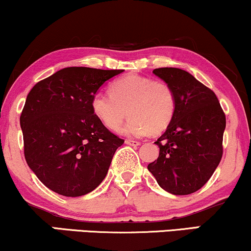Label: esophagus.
I'll list each match as a JSON object with an SVG mask.
<instances>
[{
    "label": "esophagus",
    "instance_id": "1",
    "mask_svg": "<svg viewBox=\"0 0 251 251\" xmlns=\"http://www.w3.org/2000/svg\"><path fill=\"white\" fill-rule=\"evenodd\" d=\"M126 144L131 145V147H138L141 143L138 141H134V140H126Z\"/></svg>",
    "mask_w": 251,
    "mask_h": 251
}]
</instances>
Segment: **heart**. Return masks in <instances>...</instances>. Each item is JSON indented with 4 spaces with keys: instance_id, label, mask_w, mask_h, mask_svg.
Listing matches in <instances>:
<instances>
[{
    "instance_id": "1",
    "label": "heart",
    "mask_w": 251,
    "mask_h": 251,
    "mask_svg": "<svg viewBox=\"0 0 251 251\" xmlns=\"http://www.w3.org/2000/svg\"><path fill=\"white\" fill-rule=\"evenodd\" d=\"M94 116L109 130H117L126 119H130L121 129L129 136L157 135L165 130L176 113L175 92L163 80L148 76L128 75L117 79L110 93L98 92L92 98Z\"/></svg>"
}]
</instances>
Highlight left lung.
Returning a JSON list of instances; mask_svg holds the SVG:
<instances>
[{"mask_svg": "<svg viewBox=\"0 0 251 251\" xmlns=\"http://www.w3.org/2000/svg\"><path fill=\"white\" fill-rule=\"evenodd\" d=\"M176 95L172 122L154 142L159 156L148 165L163 190L187 196L200 190L222 157L226 116L215 93L186 71L162 67L152 72Z\"/></svg>", "mask_w": 251, "mask_h": 251, "instance_id": "left-lung-1", "label": "left lung"}]
</instances>
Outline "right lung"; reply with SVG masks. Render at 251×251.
Wrapping results in <instances>:
<instances>
[{
  "instance_id": "obj_1",
  "label": "right lung",
  "mask_w": 251,
  "mask_h": 251,
  "mask_svg": "<svg viewBox=\"0 0 251 251\" xmlns=\"http://www.w3.org/2000/svg\"><path fill=\"white\" fill-rule=\"evenodd\" d=\"M123 70L66 67L37 82L21 114L24 156L46 187L65 197L95 190L125 141L94 116L92 98Z\"/></svg>"
}]
</instances>
